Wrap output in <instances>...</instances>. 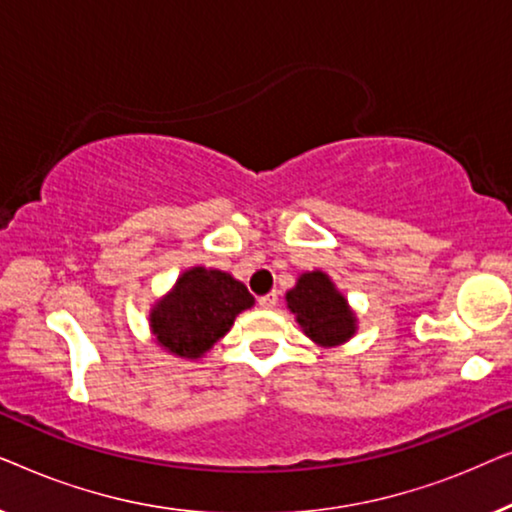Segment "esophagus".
Masks as SVG:
<instances>
[{"mask_svg":"<svg viewBox=\"0 0 512 512\" xmlns=\"http://www.w3.org/2000/svg\"><path fill=\"white\" fill-rule=\"evenodd\" d=\"M277 300V293H268V296L258 298V305H261L263 310H272V307H277Z\"/></svg>","mask_w":512,"mask_h":512,"instance_id":"esophagus-1","label":"esophagus"}]
</instances>
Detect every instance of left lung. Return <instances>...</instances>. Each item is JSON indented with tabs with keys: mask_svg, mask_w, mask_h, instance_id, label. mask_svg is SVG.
I'll return each instance as SVG.
<instances>
[{
	"mask_svg": "<svg viewBox=\"0 0 512 512\" xmlns=\"http://www.w3.org/2000/svg\"><path fill=\"white\" fill-rule=\"evenodd\" d=\"M298 324L319 345H340L356 331V317L324 272H307L286 293Z\"/></svg>",
	"mask_w": 512,
	"mask_h": 512,
	"instance_id": "left-lung-1",
	"label": "left lung"
}]
</instances>
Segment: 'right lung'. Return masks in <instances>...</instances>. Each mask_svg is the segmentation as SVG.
<instances>
[{
  "label": "right lung",
  "instance_id": "obj_1",
  "mask_svg": "<svg viewBox=\"0 0 512 512\" xmlns=\"http://www.w3.org/2000/svg\"><path fill=\"white\" fill-rule=\"evenodd\" d=\"M251 305L254 296L228 272L193 268L153 307L151 328L158 345L184 359H198Z\"/></svg>",
  "mask_w": 512,
  "mask_h": 512
}]
</instances>
